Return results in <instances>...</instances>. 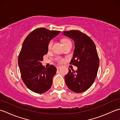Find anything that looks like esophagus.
Returning a JSON list of instances; mask_svg holds the SVG:
<instances>
[{"mask_svg":"<svg viewBox=\"0 0 120 120\" xmlns=\"http://www.w3.org/2000/svg\"><path fill=\"white\" fill-rule=\"evenodd\" d=\"M61 67H62V66H59V65H58V66H56V68H57V70L60 69Z\"/></svg>","mask_w":120,"mask_h":120,"instance_id":"1","label":"esophagus"}]
</instances>
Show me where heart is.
I'll use <instances>...</instances> for the list:
<instances>
[{
    "mask_svg": "<svg viewBox=\"0 0 120 120\" xmlns=\"http://www.w3.org/2000/svg\"><path fill=\"white\" fill-rule=\"evenodd\" d=\"M62 42H63V45H65L66 43H67L68 42H71V41L67 39H63V40H62ZM53 44V40H51V41H49V42L48 45V49L50 50V49H51V48H52ZM56 60L57 62H58V63H62V62H63V61H64V60L63 59V58H60V57H57L56 58Z\"/></svg>",
    "mask_w": 120,
    "mask_h": 120,
    "instance_id": "obj_1",
    "label": "heart"
}]
</instances>
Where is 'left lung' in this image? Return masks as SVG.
Listing matches in <instances>:
<instances>
[{
    "mask_svg": "<svg viewBox=\"0 0 120 120\" xmlns=\"http://www.w3.org/2000/svg\"><path fill=\"white\" fill-rule=\"evenodd\" d=\"M66 36L75 41L74 57L70 64L78 67L65 75L66 84L71 91L77 93L86 91L92 86L97 74L99 60L96 46L91 38L78 30L63 31Z\"/></svg>",
    "mask_w": 120,
    "mask_h": 120,
    "instance_id": "left-lung-1",
    "label": "left lung"
}]
</instances>
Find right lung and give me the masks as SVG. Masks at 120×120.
Returning <instances> with one entry per match:
<instances>
[{
  "instance_id": "add662e5",
  "label": "right lung",
  "mask_w": 120,
  "mask_h": 120,
  "mask_svg": "<svg viewBox=\"0 0 120 120\" xmlns=\"http://www.w3.org/2000/svg\"><path fill=\"white\" fill-rule=\"evenodd\" d=\"M60 33L39 28L31 31L24 40L18 58L21 78L28 89L36 93L48 91L52 85L56 68L52 65L48 68L41 62L48 53L49 41Z\"/></svg>"
}]
</instances>
